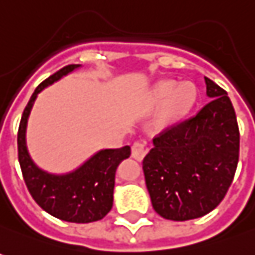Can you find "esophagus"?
<instances>
[{
  "label": "esophagus",
  "mask_w": 255,
  "mask_h": 255,
  "mask_svg": "<svg viewBox=\"0 0 255 255\" xmlns=\"http://www.w3.org/2000/svg\"><path fill=\"white\" fill-rule=\"evenodd\" d=\"M148 151H149V145H148V142H141V141H138V142H134V145H132V148H131V155H132V158H135L136 161H142L145 155L148 154Z\"/></svg>",
  "instance_id": "obj_1"
}]
</instances>
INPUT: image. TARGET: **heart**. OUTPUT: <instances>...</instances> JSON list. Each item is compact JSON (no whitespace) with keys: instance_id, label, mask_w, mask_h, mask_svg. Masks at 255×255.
I'll list each match as a JSON object with an SVG mask.
<instances>
[{"instance_id":"heart-1","label":"heart","mask_w":255,"mask_h":255,"mask_svg":"<svg viewBox=\"0 0 255 255\" xmlns=\"http://www.w3.org/2000/svg\"><path fill=\"white\" fill-rule=\"evenodd\" d=\"M196 93L192 84H178L175 80H163L154 89V100L165 101L162 109V120L172 123L183 116L193 106Z\"/></svg>"}]
</instances>
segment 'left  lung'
Wrapping results in <instances>:
<instances>
[{
	"mask_svg": "<svg viewBox=\"0 0 255 255\" xmlns=\"http://www.w3.org/2000/svg\"><path fill=\"white\" fill-rule=\"evenodd\" d=\"M210 99L196 116L154 138L142 161L154 210L185 222L212 212L232 185L240 149L236 113L227 93L205 77Z\"/></svg>",
	"mask_w": 255,
	"mask_h": 255,
	"instance_id": "obj_1",
	"label": "left lung"
}]
</instances>
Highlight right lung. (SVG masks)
I'll use <instances>...</instances> for the list:
<instances>
[{
	"label": "right lung",
	"instance_id": "right-lung-1",
	"mask_svg": "<svg viewBox=\"0 0 255 255\" xmlns=\"http://www.w3.org/2000/svg\"><path fill=\"white\" fill-rule=\"evenodd\" d=\"M79 67L80 65L65 66L33 92L18 129V159L26 188L45 212L70 223H92L101 220L111 210L116 169L131 155V148L126 145L117 149H101L75 171L56 175L40 169L32 161L26 146L28 119L38 94Z\"/></svg>",
	"mask_w": 255,
	"mask_h": 255
}]
</instances>
